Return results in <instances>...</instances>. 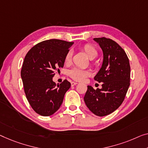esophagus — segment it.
Returning <instances> with one entry per match:
<instances>
[{
    "label": "esophagus",
    "instance_id": "esophagus-1",
    "mask_svg": "<svg viewBox=\"0 0 148 148\" xmlns=\"http://www.w3.org/2000/svg\"><path fill=\"white\" fill-rule=\"evenodd\" d=\"M76 84H78V83H77V82H71L72 86H74L76 85Z\"/></svg>",
    "mask_w": 148,
    "mask_h": 148
}]
</instances>
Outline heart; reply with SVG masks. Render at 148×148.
Listing matches in <instances>:
<instances>
[{
	"label": "heart",
	"mask_w": 148,
	"mask_h": 148,
	"mask_svg": "<svg viewBox=\"0 0 148 148\" xmlns=\"http://www.w3.org/2000/svg\"><path fill=\"white\" fill-rule=\"evenodd\" d=\"M82 50L87 55L88 58L90 60H93L96 58L98 56V50L96 48L95 46L93 45H90V44H86L84 46H83ZM72 52L71 50H69L66 54L64 61L66 64H69L72 61ZM68 74L70 76V78L73 79L74 80L77 82H83L87 78L88 76H90V72L88 70L80 69V68H74L72 70H70Z\"/></svg>",
	"instance_id": "b5f03b06"
}]
</instances>
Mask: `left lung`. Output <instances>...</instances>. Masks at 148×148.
<instances>
[{"instance_id": "8db88e82", "label": "left lung", "mask_w": 148, "mask_h": 148, "mask_svg": "<svg viewBox=\"0 0 148 148\" xmlns=\"http://www.w3.org/2000/svg\"><path fill=\"white\" fill-rule=\"evenodd\" d=\"M100 46L103 54L102 68L94 77L103 82L101 89L88 86L84 98L90 111L104 116L118 108L124 100L130 86V66L126 53L118 43L105 37L94 39Z\"/></svg>"}]
</instances>
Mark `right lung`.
<instances>
[{
	"label": "right lung",
	"mask_w": 148,
	"mask_h": 148,
	"mask_svg": "<svg viewBox=\"0 0 148 148\" xmlns=\"http://www.w3.org/2000/svg\"><path fill=\"white\" fill-rule=\"evenodd\" d=\"M72 42L50 39L34 45L26 54L21 69L24 90L30 106L43 116H51L60 108L70 88L64 80L56 86L52 80L63 68L66 54Z\"/></svg>",
	"instance_id": "add662e5"
}]
</instances>
